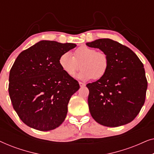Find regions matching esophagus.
Segmentation results:
<instances>
[{
  "label": "esophagus",
  "instance_id": "obj_1",
  "mask_svg": "<svg viewBox=\"0 0 154 154\" xmlns=\"http://www.w3.org/2000/svg\"><path fill=\"white\" fill-rule=\"evenodd\" d=\"M79 85L81 87H84V86L85 85V84L84 83H82V82H79Z\"/></svg>",
  "mask_w": 154,
  "mask_h": 154
}]
</instances>
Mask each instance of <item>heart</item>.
Masks as SVG:
<instances>
[{
    "label": "heart",
    "instance_id": "heart-1",
    "mask_svg": "<svg viewBox=\"0 0 154 154\" xmlns=\"http://www.w3.org/2000/svg\"><path fill=\"white\" fill-rule=\"evenodd\" d=\"M59 64L65 73L72 77L80 69L78 75L80 79H100L106 74L109 66V60L104 52L97 51L95 48L81 46L73 52H64L59 58Z\"/></svg>",
    "mask_w": 154,
    "mask_h": 154
}]
</instances>
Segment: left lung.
Listing matches in <instances>:
<instances>
[{"label":"left lung","mask_w":154,"mask_h":154,"mask_svg":"<svg viewBox=\"0 0 154 154\" xmlns=\"http://www.w3.org/2000/svg\"><path fill=\"white\" fill-rule=\"evenodd\" d=\"M86 45L100 49L109 60L106 74L86 85L92 117L106 127L130 123L146 98L147 80L142 62L129 48L111 39H97Z\"/></svg>","instance_id":"obj_1"}]
</instances>
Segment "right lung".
Instances as JSON below:
<instances>
[{
  "label": "right lung",
  "mask_w": 154,
  "mask_h": 154,
  "mask_svg": "<svg viewBox=\"0 0 154 154\" xmlns=\"http://www.w3.org/2000/svg\"><path fill=\"white\" fill-rule=\"evenodd\" d=\"M74 43L41 41L19 54L9 75L12 106L24 123L48 131L64 122L71 97L80 88L59 64L61 54Z\"/></svg>",
  "instance_id": "obj_1"
}]
</instances>
